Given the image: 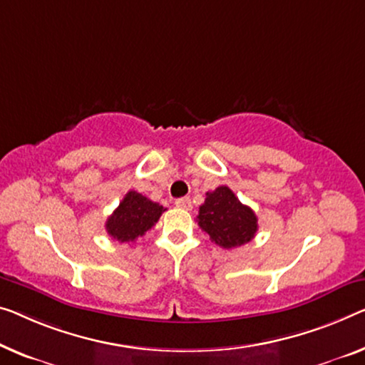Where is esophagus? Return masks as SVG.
Segmentation results:
<instances>
[{"label": "esophagus", "mask_w": 365, "mask_h": 365, "mask_svg": "<svg viewBox=\"0 0 365 365\" xmlns=\"http://www.w3.org/2000/svg\"><path fill=\"white\" fill-rule=\"evenodd\" d=\"M175 205L178 206V208H182V210H192V200H190L188 197L178 198L175 201Z\"/></svg>", "instance_id": "1"}]
</instances>
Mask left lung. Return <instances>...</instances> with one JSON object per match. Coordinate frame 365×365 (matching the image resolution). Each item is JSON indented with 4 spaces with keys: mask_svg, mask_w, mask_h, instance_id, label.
<instances>
[{
    "mask_svg": "<svg viewBox=\"0 0 365 365\" xmlns=\"http://www.w3.org/2000/svg\"><path fill=\"white\" fill-rule=\"evenodd\" d=\"M198 226L222 249L239 247L252 241L257 232V216L242 205L226 185L206 193L197 216Z\"/></svg>",
    "mask_w": 365,
    "mask_h": 365,
    "instance_id": "obj_1",
    "label": "left lung"
}]
</instances>
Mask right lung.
Returning a JSON list of instances; mask_svg holds the SVG:
<instances>
[{"label": "right lung", "instance_id": "add662e5", "mask_svg": "<svg viewBox=\"0 0 365 365\" xmlns=\"http://www.w3.org/2000/svg\"><path fill=\"white\" fill-rule=\"evenodd\" d=\"M164 211L162 205L130 190L106 220V231L119 242H134L159 221Z\"/></svg>", "mask_w": 365, "mask_h": 365}]
</instances>
